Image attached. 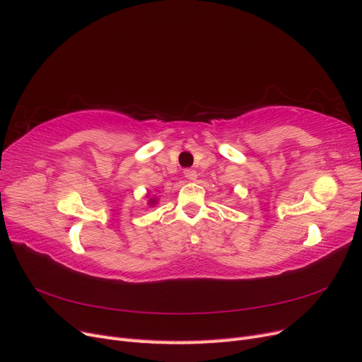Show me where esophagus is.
I'll use <instances>...</instances> for the list:
<instances>
[{"mask_svg":"<svg viewBox=\"0 0 362 362\" xmlns=\"http://www.w3.org/2000/svg\"><path fill=\"white\" fill-rule=\"evenodd\" d=\"M183 173H185V177L188 179V180H191V182L197 180V171H195V170H191V168H188V170H185Z\"/></svg>","mask_w":362,"mask_h":362,"instance_id":"obj_1","label":"esophagus"}]
</instances>
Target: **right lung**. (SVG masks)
Segmentation results:
<instances>
[{"label":"right lung","mask_w":362,"mask_h":362,"mask_svg":"<svg viewBox=\"0 0 362 362\" xmlns=\"http://www.w3.org/2000/svg\"><path fill=\"white\" fill-rule=\"evenodd\" d=\"M147 198H148V195H146ZM147 204L150 206V207H153V206H156L158 204V198L156 197H150L148 200H147Z\"/></svg>","instance_id":"add662e5"}]
</instances>
